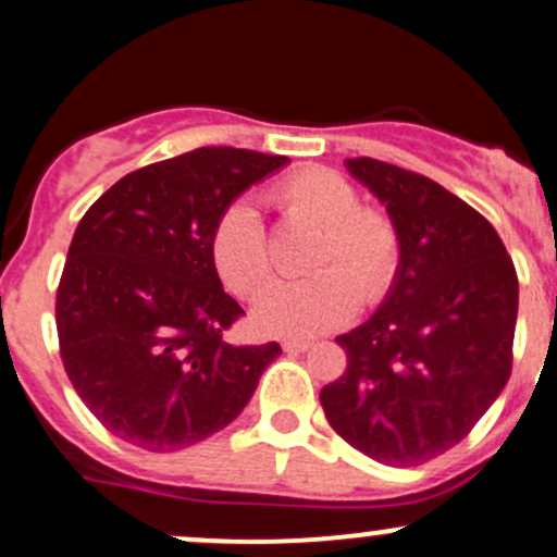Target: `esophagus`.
Listing matches in <instances>:
<instances>
[{
    "label": "esophagus",
    "mask_w": 557,
    "mask_h": 557,
    "mask_svg": "<svg viewBox=\"0 0 557 557\" xmlns=\"http://www.w3.org/2000/svg\"><path fill=\"white\" fill-rule=\"evenodd\" d=\"M310 342H305V339H285L283 342V350L285 352H305V350H310Z\"/></svg>",
    "instance_id": "34e87169"
}]
</instances>
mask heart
Here are the masks:
<instances>
[{
    "mask_svg": "<svg viewBox=\"0 0 557 557\" xmlns=\"http://www.w3.org/2000/svg\"><path fill=\"white\" fill-rule=\"evenodd\" d=\"M269 201L285 218L318 226L307 269L312 277L283 283L258 301L252 320L272 336H318L339 329L363 305L385 299L401 263L398 228L385 212L361 207L347 177L307 166L280 180ZM218 274L243 299H258L274 280V258L261 215L245 201L228 207L212 232Z\"/></svg>",
    "mask_w": 557,
    "mask_h": 557,
    "instance_id": "b5f03b06",
    "label": "heart"
}]
</instances>
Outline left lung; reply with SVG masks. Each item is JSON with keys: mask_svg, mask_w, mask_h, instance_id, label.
<instances>
[{"mask_svg": "<svg viewBox=\"0 0 557 557\" xmlns=\"http://www.w3.org/2000/svg\"><path fill=\"white\" fill-rule=\"evenodd\" d=\"M345 166L396 223L401 263L383 307L336 336L347 369L320 404L347 445L418 466L466 440L507 385L518 272L496 228L431 177L377 159Z\"/></svg>", "mask_w": 557, "mask_h": 557, "instance_id": "left-lung-1", "label": "left lung"}]
</instances>
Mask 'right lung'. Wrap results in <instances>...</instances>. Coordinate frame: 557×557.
Instances as JSON below:
<instances>
[{
    "mask_svg": "<svg viewBox=\"0 0 557 557\" xmlns=\"http://www.w3.org/2000/svg\"><path fill=\"white\" fill-rule=\"evenodd\" d=\"M285 156L199 148L117 180L77 223L55 294L61 361L117 440L174 453L226 429L277 342L232 345L243 307L223 290L212 232Z\"/></svg>",
    "mask_w": 557,
    "mask_h": 557,
    "instance_id": "right-lung-1",
    "label": "right lung"
}]
</instances>
